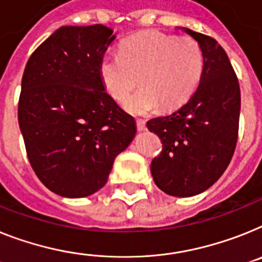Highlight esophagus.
I'll return each instance as SVG.
<instances>
[{"instance_id": "34e87169", "label": "esophagus", "mask_w": 262, "mask_h": 262, "mask_svg": "<svg viewBox=\"0 0 262 262\" xmlns=\"http://www.w3.org/2000/svg\"><path fill=\"white\" fill-rule=\"evenodd\" d=\"M136 122H137V129L140 132H142V130H145V129H146V124H145L144 120H137Z\"/></svg>"}]
</instances>
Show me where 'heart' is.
Returning a JSON list of instances; mask_svg holds the SVG:
<instances>
[{
    "label": "heart",
    "mask_w": 262,
    "mask_h": 262,
    "mask_svg": "<svg viewBox=\"0 0 262 262\" xmlns=\"http://www.w3.org/2000/svg\"><path fill=\"white\" fill-rule=\"evenodd\" d=\"M204 52L194 38L150 30L125 39L121 53H106L100 62L106 92L125 101L138 85L141 89L125 104L132 114H148L161 106L173 111L185 104L204 73Z\"/></svg>",
    "instance_id": "heart-1"
}]
</instances>
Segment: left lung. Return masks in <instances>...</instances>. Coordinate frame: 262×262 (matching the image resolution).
<instances>
[{
  "instance_id": "8db88e82",
  "label": "left lung",
  "mask_w": 262,
  "mask_h": 262,
  "mask_svg": "<svg viewBox=\"0 0 262 262\" xmlns=\"http://www.w3.org/2000/svg\"><path fill=\"white\" fill-rule=\"evenodd\" d=\"M184 32L204 52L199 88L180 109L146 124L162 142L150 164L153 180L174 197L202 193L223 176L236 149L241 107L238 80L225 50L212 37Z\"/></svg>"
}]
</instances>
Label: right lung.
<instances>
[{
  "label": "right lung",
  "mask_w": 262,
  "mask_h": 262,
  "mask_svg": "<svg viewBox=\"0 0 262 262\" xmlns=\"http://www.w3.org/2000/svg\"><path fill=\"white\" fill-rule=\"evenodd\" d=\"M116 36L104 25L62 26L24 70L18 124L33 170L46 188L80 199L106 184L129 146L135 118L105 92L100 62Z\"/></svg>",
  "instance_id": "1"
}]
</instances>
